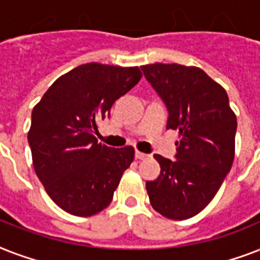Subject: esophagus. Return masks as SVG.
<instances>
[{
	"mask_svg": "<svg viewBox=\"0 0 260 260\" xmlns=\"http://www.w3.org/2000/svg\"><path fill=\"white\" fill-rule=\"evenodd\" d=\"M135 156L138 159H147L150 158V155L148 154H144V152H140V151H136V154H135Z\"/></svg>",
	"mask_w": 260,
	"mask_h": 260,
	"instance_id": "obj_1",
	"label": "esophagus"
}]
</instances>
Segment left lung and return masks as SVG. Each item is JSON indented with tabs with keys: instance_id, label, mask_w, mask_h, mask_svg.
Instances as JSON below:
<instances>
[{
	"instance_id": "8db88e82",
	"label": "left lung",
	"mask_w": 260,
	"mask_h": 260,
	"mask_svg": "<svg viewBox=\"0 0 260 260\" xmlns=\"http://www.w3.org/2000/svg\"><path fill=\"white\" fill-rule=\"evenodd\" d=\"M142 70L166 105V128L179 132L175 160L154 155L160 175L146 183L151 205L171 220L193 217L232 167L236 116L225 90L198 67L155 63Z\"/></svg>"
}]
</instances>
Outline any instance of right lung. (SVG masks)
Segmentation results:
<instances>
[{"label": "right lung", "mask_w": 260, "mask_h": 260, "mask_svg": "<svg viewBox=\"0 0 260 260\" xmlns=\"http://www.w3.org/2000/svg\"><path fill=\"white\" fill-rule=\"evenodd\" d=\"M140 78L139 67L81 64L56 79L32 110L28 143L35 171L63 210L89 217L112 202L135 150L98 143V122Z\"/></svg>", "instance_id": "1"}]
</instances>
